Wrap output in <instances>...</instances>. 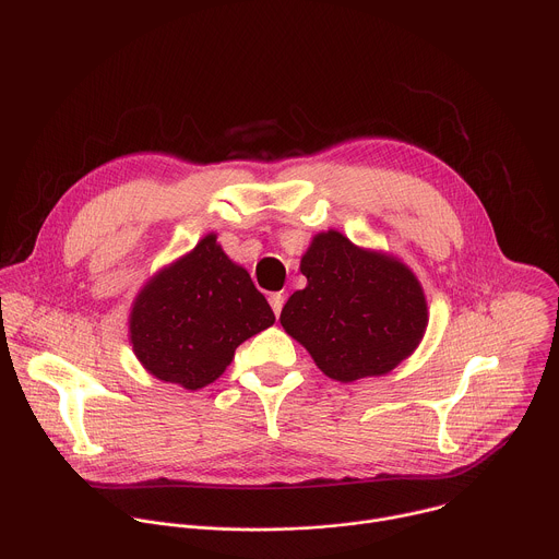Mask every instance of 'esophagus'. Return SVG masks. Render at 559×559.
<instances>
[{"mask_svg": "<svg viewBox=\"0 0 559 559\" xmlns=\"http://www.w3.org/2000/svg\"><path fill=\"white\" fill-rule=\"evenodd\" d=\"M283 302H285V296L283 294H272L270 296V305H272V309H274V313H276V318L281 316V309H283Z\"/></svg>", "mask_w": 559, "mask_h": 559, "instance_id": "obj_1", "label": "esophagus"}]
</instances>
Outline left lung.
Returning a JSON list of instances; mask_svg holds the SVG:
<instances>
[{
	"instance_id": "1",
	"label": "left lung",
	"mask_w": 559,
	"mask_h": 559,
	"mask_svg": "<svg viewBox=\"0 0 559 559\" xmlns=\"http://www.w3.org/2000/svg\"><path fill=\"white\" fill-rule=\"evenodd\" d=\"M300 272L307 287L289 296L281 325L325 376L341 382L382 376L418 347L427 302L401 261L360 250L330 229L313 238Z\"/></svg>"
}]
</instances>
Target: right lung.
<instances>
[{"mask_svg": "<svg viewBox=\"0 0 559 559\" xmlns=\"http://www.w3.org/2000/svg\"><path fill=\"white\" fill-rule=\"evenodd\" d=\"M274 321L250 274L207 234L141 289L130 313V338L152 376L201 389L225 371L238 345Z\"/></svg>", "mask_w": 559, "mask_h": 559, "instance_id": "add662e5", "label": "right lung"}]
</instances>
